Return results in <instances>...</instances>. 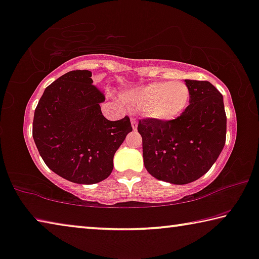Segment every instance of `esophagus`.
<instances>
[{
	"mask_svg": "<svg viewBox=\"0 0 259 259\" xmlns=\"http://www.w3.org/2000/svg\"><path fill=\"white\" fill-rule=\"evenodd\" d=\"M131 124H133V129L136 130L137 129V119L135 117H131Z\"/></svg>",
	"mask_w": 259,
	"mask_h": 259,
	"instance_id": "34e87169",
	"label": "esophagus"
}]
</instances>
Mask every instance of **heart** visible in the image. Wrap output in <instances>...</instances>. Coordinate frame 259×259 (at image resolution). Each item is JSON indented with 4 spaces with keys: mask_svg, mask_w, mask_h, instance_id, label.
<instances>
[{
    "mask_svg": "<svg viewBox=\"0 0 259 259\" xmlns=\"http://www.w3.org/2000/svg\"><path fill=\"white\" fill-rule=\"evenodd\" d=\"M129 107L143 110L157 121H172L184 113L190 102V90L183 81L152 82L123 95Z\"/></svg>",
    "mask_w": 259,
    "mask_h": 259,
    "instance_id": "1",
    "label": "heart"
}]
</instances>
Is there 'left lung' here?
<instances>
[{"mask_svg": "<svg viewBox=\"0 0 259 259\" xmlns=\"http://www.w3.org/2000/svg\"><path fill=\"white\" fill-rule=\"evenodd\" d=\"M190 105L178 118H143L137 130L143 158L154 178L176 185L192 183L209 171L226 143L222 94L209 81L185 80Z\"/></svg>", "mask_w": 259, "mask_h": 259, "instance_id": "left-lung-1", "label": "left lung"}]
</instances>
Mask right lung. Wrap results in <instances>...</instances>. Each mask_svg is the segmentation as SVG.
I'll list each match as a JSON object with an SVG mask.
<instances>
[{
	"instance_id": "add662e5",
	"label": "right lung",
	"mask_w": 259,
	"mask_h": 259,
	"mask_svg": "<svg viewBox=\"0 0 259 259\" xmlns=\"http://www.w3.org/2000/svg\"><path fill=\"white\" fill-rule=\"evenodd\" d=\"M106 96L91 71H71L46 87L34 110L32 136L44 163L75 184L110 176L113 158L133 131L129 116L109 121L100 103Z\"/></svg>"
}]
</instances>
